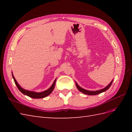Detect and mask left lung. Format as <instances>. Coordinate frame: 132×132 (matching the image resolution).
<instances>
[{
    "label": "left lung",
    "instance_id": "1",
    "mask_svg": "<svg viewBox=\"0 0 132 132\" xmlns=\"http://www.w3.org/2000/svg\"><path fill=\"white\" fill-rule=\"evenodd\" d=\"M113 81H112L110 84L107 86L106 87H105L104 89H101V90H98V91H88V90H86L85 89H84L82 88H81V87H80L78 84L77 83H76V86H77V87L78 88V89L81 92V93H82L83 94H86V95H98V94H100V93H103V92H104L105 91H106L107 90L109 89L110 88V87L111 86V85H112V83Z\"/></svg>",
    "mask_w": 132,
    "mask_h": 132
}]
</instances>
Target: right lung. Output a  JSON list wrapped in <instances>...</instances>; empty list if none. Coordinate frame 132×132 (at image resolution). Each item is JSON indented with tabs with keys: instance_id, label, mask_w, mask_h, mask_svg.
<instances>
[{
	"instance_id": "right-lung-1",
	"label": "right lung",
	"mask_w": 132,
	"mask_h": 132,
	"mask_svg": "<svg viewBox=\"0 0 132 132\" xmlns=\"http://www.w3.org/2000/svg\"><path fill=\"white\" fill-rule=\"evenodd\" d=\"M12 75H13V78L14 79V82L15 83L16 85V86L18 87V89L20 91L21 93L22 94H23L24 95H26L27 96H29L30 97H32V98H43V97H45L46 96H47L48 95H49L50 94H51L52 92L53 91L54 88V86H55V80H55L53 82L52 85L51 86V87H50V88L45 91L43 92H42V93H35V92H34V91H27V90H26L25 89H22L21 87H20V86L14 77L13 76V74H12Z\"/></svg>"
}]
</instances>
